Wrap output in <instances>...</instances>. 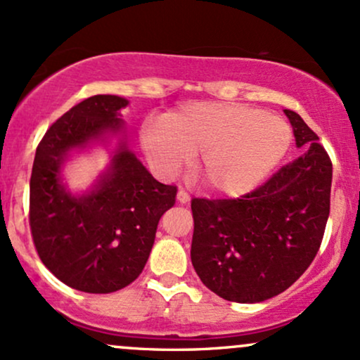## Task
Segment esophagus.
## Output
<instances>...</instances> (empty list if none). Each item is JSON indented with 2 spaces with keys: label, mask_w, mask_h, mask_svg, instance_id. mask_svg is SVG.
I'll return each instance as SVG.
<instances>
[{
  "label": "esophagus",
  "mask_w": 360,
  "mask_h": 360,
  "mask_svg": "<svg viewBox=\"0 0 360 360\" xmlns=\"http://www.w3.org/2000/svg\"><path fill=\"white\" fill-rule=\"evenodd\" d=\"M177 201H179V203H188V201H189V194L186 193L183 188L177 191Z\"/></svg>",
  "instance_id": "34e87169"
}]
</instances>
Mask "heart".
Masks as SVG:
<instances>
[{
  "label": "heart",
  "instance_id": "heart-1",
  "mask_svg": "<svg viewBox=\"0 0 360 360\" xmlns=\"http://www.w3.org/2000/svg\"><path fill=\"white\" fill-rule=\"evenodd\" d=\"M283 118L240 103L198 101L169 118H150L142 127V147L159 174L172 177L200 155L206 184L237 196L269 176L291 143Z\"/></svg>",
  "mask_w": 360,
  "mask_h": 360
}]
</instances>
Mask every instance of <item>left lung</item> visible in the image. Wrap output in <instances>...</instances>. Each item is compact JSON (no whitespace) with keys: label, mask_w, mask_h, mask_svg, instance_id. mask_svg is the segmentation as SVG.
Instances as JSON below:
<instances>
[{"label":"left lung","mask_w":360,"mask_h":360,"mask_svg":"<svg viewBox=\"0 0 360 360\" xmlns=\"http://www.w3.org/2000/svg\"><path fill=\"white\" fill-rule=\"evenodd\" d=\"M301 155L240 198H194L191 262L214 295L259 303L308 269L330 213L332 160L298 113L284 110Z\"/></svg>","instance_id":"8db88e82"}]
</instances>
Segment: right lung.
I'll list each match as a JSON object with an SVG mask.
<instances>
[{"mask_svg":"<svg viewBox=\"0 0 360 360\" xmlns=\"http://www.w3.org/2000/svg\"><path fill=\"white\" fill-rule=\"evenodd\" d=\"M125 98L96 94L49 127L30 177L32 238L44 266L77 291L105 295L134 283L143 271L160 217L177 188L162 184L123 146L111 171L88 196H71L59 181L68 152L122 127Z\"/></svg>","mask_w":360,"mask_h":360,"instance_id":"add662e5","label":"right lung"}]
</instances>
